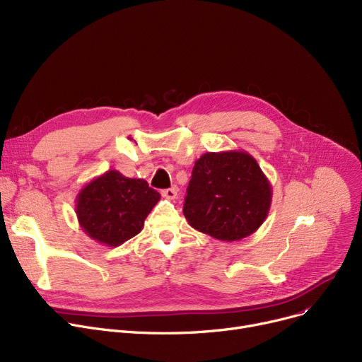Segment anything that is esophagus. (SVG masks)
Wrapping results in <instances>:
<instances>
[{"instance_id": "obj_1", "label": "esophagus", "mask_w": 362, "mask_h": 362, "mask_svg": "<svg viewBox=\"0 0 362 362\" xmlns=\"http://www.w3.org/2000/svg\"><path fill=\"white\" fill-rule=\"evenodd\" d=\"M161 195L167 199H176L177 198V187L173 186V187H168V189H164L161 191Z\"/></svg>"}]
</instances>
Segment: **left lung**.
Wrapping results in <instances>:
<instances>
[{
  "instance_id": "1",
  "label": "left lung",
  "mask_w": 362,
  "mask_h": 362,
  "mask_svg": "<svg viewBox=\"0 0 362 362\" xmlns=\"http://www.w3.org/2000/svg\"><path fill=\"white\" fill-rule=\"evenodd\" d=\"M271 202L272 186L248 152H207L195 161L183 214L194 229L230 243L256 232Z\"/></svg>"
}]
</instances>
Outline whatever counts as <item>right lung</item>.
I'll return each mask as SVG.
<instances>
[{"label":"right lung","instance_id":"right-lung-1","mask_svg":"<svg viewBox=\"0 0 362 362\" xmlns=\"http://www.w3.org/2000/svg\"><path fill=\"white\" fill-rule=\"evenodd\" d=\"M160 198L146 180L109 170L88 182L76 195L75 213L91 240L118 247L144 229L145 218Z\"/></svg>","mask_w":362,"mask_h":362}]
</instances>
